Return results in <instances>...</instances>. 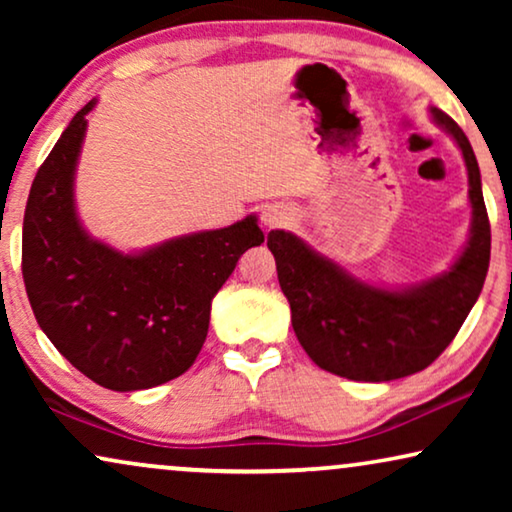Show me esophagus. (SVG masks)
<instances>
[{
  "instance_id": "esophagus-1",
  "label": "esophagus",
  "mask_w": 512,
  "mask_h": 512,
  "mask_svg": "<svg viewBox=\"0 0 512 512\" xmlns=\"http://www.w3.org/2000/svg\"><path fill=\"white\" fill-rule=\"evenodd\" d=\"M293 214L289 207H282V205H272L263 212L261 216V223L265 230H275V228H284L286 223H291Z\"/></svg>"
}]
</instances>
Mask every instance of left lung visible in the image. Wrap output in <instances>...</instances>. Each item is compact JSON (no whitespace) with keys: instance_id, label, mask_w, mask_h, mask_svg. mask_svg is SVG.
I'll use <instances>...</instances> for the list:
<instances>
[{"instance_id":"left-lung-1","label":"left lung","mask_w":512,"mask_h":512,"mask_svg":"<svg viewBox=\"0 0 512 512\" xmlns=\"http://www.w3.org/2000/svg\"><path fill=\"white\" fill-rule=\"evenodd\" d=\"M431 116L464 153L473 207L471 235L450 270L398 291L382 289L352 277L293 233H268L298 342L319 368L347 380L389 382L431 366L459 333L485 284L492 230L478 160L464 130L445 111L431 107Z\"/></svg>"}]
</instances>
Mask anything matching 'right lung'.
Segmentation results:
<instances>
[{"label":"right lung","instance_id":"right-lung-1","mask_svg":"<svg viewBox=\"0 0 512 512\" xmlns=\"http://www.w3.org/2000/svg\"><path fill=\"white\" fill-rule=\"evenodd\" d=\"M90 100L32 181L23 221V279L41 331L76 370L111 391L186 373L209 328L212 298L244 251L265 237L256 216L123 254L86 233L74 174Z\"/></svg>","mask_w":512,"mask_h":512}]
</instances>
